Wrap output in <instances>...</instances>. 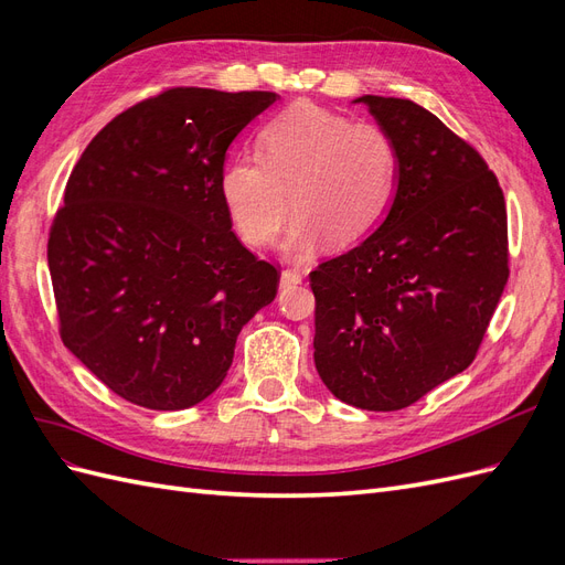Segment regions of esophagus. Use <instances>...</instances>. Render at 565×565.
Here are the masks:
<instances>
[{
	"instance_id": "1",
	"label": "esophagus",
	"mask_w": 565,
	"mask_h": 565,
	"mask_svg": "<svg viewBox=\"0 0 565 565\" xmlns=\"http://www.w3.org/2000/svg\"><path fill=\"white\" fill-rule=\"evenodd\" d=\"M301 278H303L301 270H297V268H285V270L280 273V287H282V289H285V287H295V285L301 282Z\"/></svg>"
}]
</instances>
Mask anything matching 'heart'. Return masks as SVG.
<instances>
[{"label": "heart", "mask_w": 565, "mask_h": 565, "mask_svg": "<svg viewBox=\"0 0 565 565\" xmlns=\"http://www.w3.org/2000/svg\"><path fill=\"white\" fill-rule=\"evenodd\" d=\"M259 158L235 156L221 169V200L252 247L276 241L289 214L287 256L309 254L320 237L344 245L380 218L396 177L391 134L367 119L295 104L259 131Z\"/></svg>", "instance_id": "1"}]
</instances>
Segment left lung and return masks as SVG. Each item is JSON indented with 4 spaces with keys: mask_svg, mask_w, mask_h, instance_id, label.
<instances>
[{
    "mask_svg": "<svg viewBox=\"0 0 565 565\" xmlns=\"http://www.w3.org/2000/svg\"><path fill=\"white\" fill-rule=\"evenodd\" d=\"M398 152L377 231L311 273L313 361L339 401L403 409L465 372L509 278L504 195L483 158L407 98L361 96Z\"/></svg>",
    "mask_w": 565,
    "mask_h": 565,
    "instance_id": "1",
    "label": "left lung"
}]
</instances>
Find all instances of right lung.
Masks as SVG:
<instances>
[{"mask_svg":"<svg viewBox=\"0 0 565 565\" xmlns=\"http://www.w3.org/2000/svg\"><path fill=\"white\" fill-rule=\"evenodd\" d=\"M273 92L169 89L84 148L49 233L63 344L119 398L185 409L221 386L278 270L237 241L226 150Z\"/></svg>","mask_w":565,"mask_h":565,"instance_id":"add662e5","label":"right lung"}]
</instances>
